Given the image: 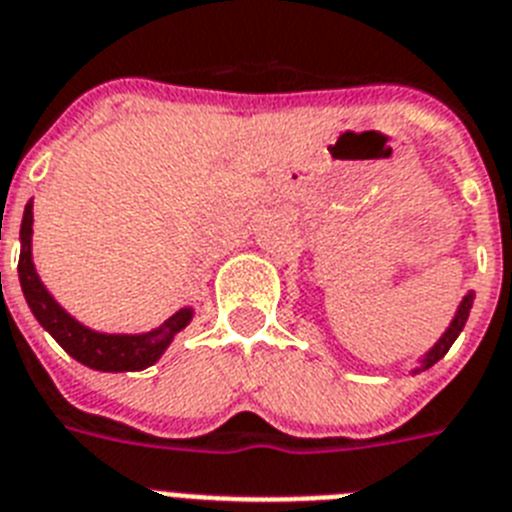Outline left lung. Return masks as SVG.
Instances as JSON below:
<instances>
[{
	"instance_id": "1",
	"label": "left lung",
	"mask_w": 512,
	"mask_h": 512,
	"mask_svg": "<svg viewBox=\"0 0 512 512\" xmlns=\"http://www.w3.org/2000/svg\"><path fill=\"white\" fill-rule=\"evenodd\" d=\"M471 304H474V294H466V299L461 302V307H458V312H455V320L453 325H450L448 330H445V336L437 341V346L427 354V359H424V367H432L435 362H440L442 356L448 354L450 346H453V341L458 338V333L463 330V325H466L468 320V309H471Z\"/></svg>"
}]
</instances>
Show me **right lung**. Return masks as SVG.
Returning <instances> with one entry per match:
<instances>
[{
	"instance_id": "1",
	"label": "right lung",
	"mask_w": 512,
	"mask_h": 512,
	"mask_svg": "<svg viewBox=\"0 0 512 512\" xmlns=\"http://www.w3.org/2000/svg\"><path fill=\"white\" fill-rule=\"evenodd\" d=\"M33 203L25 205L23 226H20V263H17V276L23 286L25 302L36 320L49 330L54 341L62 346L72 359L90 369L101 372H137V369L150 367L158 362V356L166 351L171 338L190 322V309H179L176 315L163 322L161 328L143 333V336H106L96 330L85 328L77 320H72L38 281L33 260H30V234H33Z\"/></svg>"
}]
</instances>
